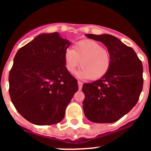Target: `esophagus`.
<instances>
[{"instance_id": "1", "label": "esophagus", "mask_w": 151, "mask_h": 151, "mask_svg": "<svg viewBox=\"0 0 151 151\" xmlns=\"http://www.w3.org/2000/svg\"><path fill=\"white\" fill-rule=\"evenodd\" d=\"M78 87H79V88H82V86H83V83L81 82V81H78Z\"/></svg>"}]
</instances>
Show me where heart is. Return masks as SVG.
<instances>
[{
    "mask_svg": "<svg viewBox=\"0 0 151 151\" xmlns=\"http://www.w3.org/2000/svg\"><path fill=\"white\" fill-rule=\"evenodd\" d=\"M64 62L70 73L74 72L80 64L81 68L77 73L79 78L97 80L108 73L111 66V56L97 41L82 40L74 45L73 49L66 48Z\"/></svg>",
    "mask_w": 151,
    "mask_h": 151,
    "instance_id": "b5f03b06",
    "label": "heart"
}]
</instances>
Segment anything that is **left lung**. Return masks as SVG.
<instances>
[{
	"mask_svg": "<svg viewBox=\"0 0 151 151\" xmlns=\"http://www.w3.org/2000/svg\"><path fill=\"white\" fill-rule=\"evenodd\" d=\"M100 41L111 56L108 73L92 83L83 84L85 117L95 123H113L128 114L143 89V65L135 51L110 34H85Z\"/></svg>",
	"mask_w": 151,
	"mask_h": 151,
	"instance_id": "1",
	"label": "left lung"
}]
</instances>
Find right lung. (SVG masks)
Instances as JSON below:
<instances>
[{"instance_id":"1","label":"right lung","mask_w":151,"mask_h":151,"mask_svg":"<svg viewBox=\"0 0 151 151\" xmlns=\"http://www.w3.org/2000/svg\"><path fill=\"white\" fill-rule=\"evenodd\" d=\"M68 40L59 33L41 34L19 49L9 73V94L17 111L37 125L63 119L78 90V81L66 70L64 52Z\"/></svg>"}]
</instances>
